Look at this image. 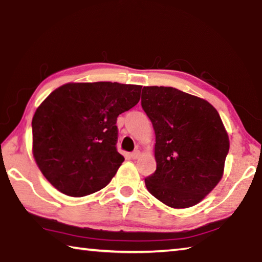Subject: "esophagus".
Wrapping results in <instances>:
<instances>
[{
    "instance_id": "esophagus-1",
    "label": "esophagus",
    "mask_w": 262,
    "mask_h": 262,
    "mask_svg": "<svg viewBox=\"0 0 262 262\" xmlns=\"http://www.w3.org/2000/svg\"><path fill=\"white\" fill-rule=\"evenodd\" d=\"M140 155H141L140 150H135V151H133V152L130 154V157H132L133 159H136V158L140 157Z\"/></svg>"
}]
</instances>
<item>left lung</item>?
<instances>
[{
    "mask_svg": "<svg viewBox=\"0 0 262 262\" xmlns=\"http://www.w3.org/2000/svg\"><path fill=\"white\" fill-rule=\"evenodd\" d=\"M141 105L156 135L157 167L144 179L147 189L168 207L196 205L220 183L229 152L219 112L171 86H144Z\"/></svg>",
    "mask_w": 262,
    "mask_h": 262,
    "instance_id": "obj_1",
    "label": "left lung"
}]
</instances>
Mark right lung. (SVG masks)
<instances>
[{
	"instance_id": "obj_1",
	"label": "right lung",
	"mask_w": 262,
	"mask_h": 262,
	"mask_svg": "<svg viewBox=\"0 0 262 262\" xmlns=\"http://www.w3.org/2000/svg\"><path fill=\"white\" fill-rule=\"evenodd\" d=\"M141 85L68 83L32 119L33 156L45 178L69 196L107 185L125 161L117 150V118L139 103Z\"/></svg>"
}]
</instances>
